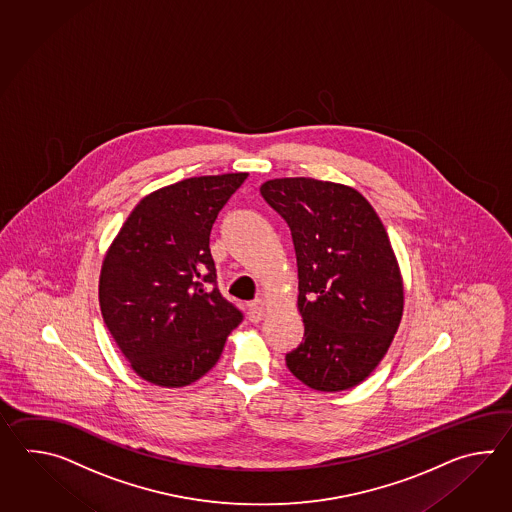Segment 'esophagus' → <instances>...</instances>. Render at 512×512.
<instances>
[{"mask_svg": "<svg viewBox=\"0 0 512 512\" xmlns=\"http://www.w3.org/2000/svg\"><path fill=\"white\" fill-rule=\"evenodd\" d=\"M263 316H265V309L261 307L260 304H249V320L251 322H260L263 320Z\"/></svg>", "mask_w": 512, "mask_h": 512, "instance_id": "34e87169", "label": "esophagus"}]
</instances>
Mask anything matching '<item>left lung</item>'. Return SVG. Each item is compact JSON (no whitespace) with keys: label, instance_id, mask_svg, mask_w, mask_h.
Wrapping results in <instances>:
<instances>
[{"label":"left lung","instance_id":"obj_1","mask_svg":"<svg viewBox=\"0 0 512 512\" xmlns=\"http://www.w3.org/2000/svg\"><path fill=\"white\" fill-rule=\"evenodd\" d=\"M293 236L304 340L285 355L316 392H342L379 366L404 311L403 274L388 232L353 186L280 177L260 186Z\"/></svg>","mask_w":512,"mask_h":512}]
</instances>
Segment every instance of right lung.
<instances>
[{"instance_id": "1", "label": "right lung", "mask_w": 512, "mask_h": 512, "mask_svg": "<svg viewBox=\"0 0 512 512\" xmlns=\"http://www.w3.org/2000/svg\"><path fill=\"white\" fill-rule=\"evenodd\" d=\"M249 177L201 175L142 197L106 251L98 302L144 381L183 388L216 366L241 313L216 287L210 230Z\"/></svg>"}]
</instances>
